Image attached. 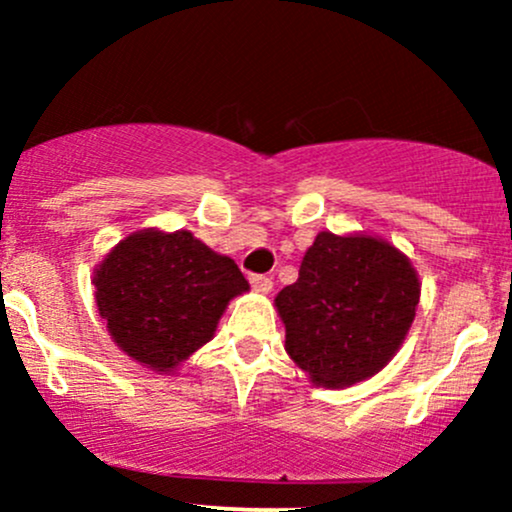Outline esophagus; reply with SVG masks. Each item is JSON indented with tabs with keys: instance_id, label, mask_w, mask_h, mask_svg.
Segmentation results:
<instances>
[{
	"instance_id": "34e87169",
	"label": "esophagus",
	"mask_w": 512,
	"mask_h": 512,
	"mask_svg": "<svg viewBox=\"0 0 512 512\" xmlns=\"http://www.w3.org/2000/svg\"><path fill=\"white\" fill-rule=\"evenodd\" d=\"M250 284H252V289H255L257 293H269V291H272V279H269V276H264V274H252L250 276Z\"/></svg>"
}]
</instances>
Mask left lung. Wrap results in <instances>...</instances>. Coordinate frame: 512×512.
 I'll return each mask as SVG.
<instances>
[{
    "instance_id": "obj_1",
    "label": "left lung",
    "mask_w": 512,
    "mask_h": 512,
    "mask_svg": "<svg viewBox=\"0 0 512 512\" xmlns=\"http://www.w3.org/2000/svg\"><path fill=\"white\" fill-rule=\"evenodd\" d=\"M419 274L383 238L317 233L296 284L274 298L286 354L315 385L349 387L397 354L419 305Z\"/></svg>"
}]
</instances>
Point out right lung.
I'll list each match as a JSON object with an SVG mask.
<instances>
[{
  "mask_svg": "<svg viewBox=\"0 0 512 512\" xmlns=\"http://www.w3.org/2000/svg\"><path fill=\"white\" fill-rule=\"evenodd\" d=\"M93 286L113 342L156 373L207 344L228 301L250 289L231 257L190 231L156 228L120 240L93 272Z\"/></svg>",
  "mask_w": 512,
  "mask_h": 512,
  "instance_id": "add662e5",
  "label": "right lung"
}]
</instances>
